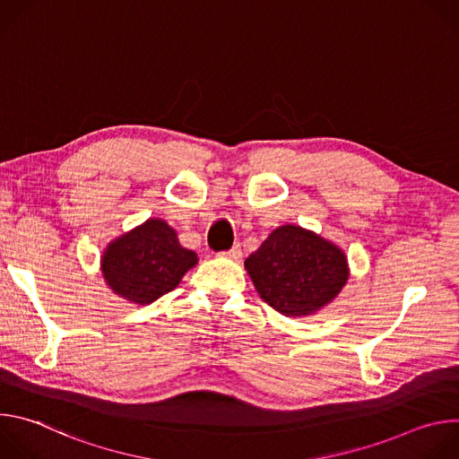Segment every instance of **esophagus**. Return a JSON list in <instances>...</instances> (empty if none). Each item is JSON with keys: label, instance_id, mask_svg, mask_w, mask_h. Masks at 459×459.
Masks as SVG:
<instances>
[{"label": "esophagus", "instance_id": "obj_1", "mask_svg": "<svg viewBox=\"0 0 459 459\" xmlns=\"http://www.w3.org/2000/svg\"><path fill=\"white\" fill-rule=\"evenodd\" d=\"M221 255H225V257H230V259H239L241 257V247H239V243H236L230 250H227V252H221Z\"/></svg>", "mask_w": 459, "mask_h": 459}]
</instances>
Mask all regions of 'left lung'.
I'll use <instances>...</instances> for the list:
<instances>
[{
    "mask_svg": "<svg viewBox=\"0 0 459 459\" xmlns=\"http://www.w3.org/2000/svg\"><path fill=\"white\" fill-rule=\"evenodd\" d=\"M257 294L287 317H308L334 301L351 276L347 254L299 225H281L245 259Z\"/></svg>",
    "mask_w": 459,
    "mask_h": 459,
    "instance_id": "1",
    "label": "left lung"
}]
</instances>
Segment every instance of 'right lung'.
Instances as JSON below:
<instances>
[{
    "instance_id": "obj_1",
    "label": "right lung",
    "mask_w": 459,
    "mask_h": 459,
    "mask_svg": "<svg viewBox=\"0 0 459 459\" xmlns=\"http://www.w3.org/2000/svg\"><path fill=\"white\" fill-rule=\"evenodd\" d=\"M195 264L198 254L179 245L165 220L149 218L107 245L100 269L114 294L134 305H149L174 290Z\"/></svg>"
}]
</instances>
